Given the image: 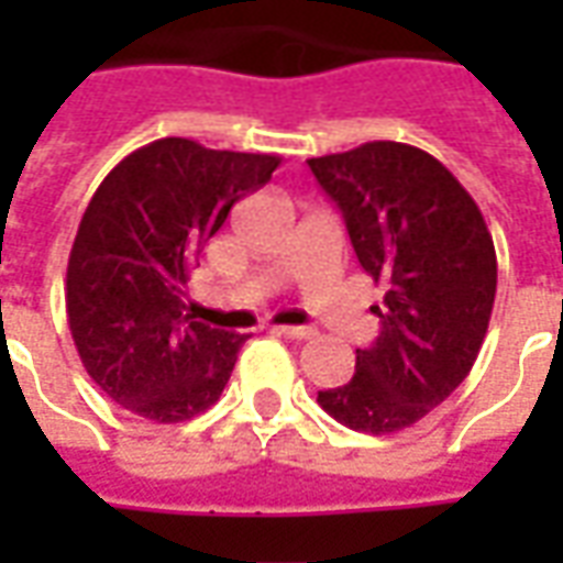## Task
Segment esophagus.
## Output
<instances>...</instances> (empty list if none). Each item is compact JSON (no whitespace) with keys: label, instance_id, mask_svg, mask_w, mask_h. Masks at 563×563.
<instances>
[{"label":"esophagus","instance_id":"esophagus-1","mask_svg":"<svg viewBox=\"0 0 563 563\" xmlns=\"http://www.w3.org/2000/svg\"><path fill=\"white\" fill-rule=\"evenodd\" d=\"M274 331L283 334V338H292V341H307V338H313V334H317L310 325H277Z\"/></svg>","mask_w":563,"mask_h":563}]
</instances>
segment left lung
Here are the masks:
<instances>
[{"mask_svg":"<svg viewBox=\"0 0 563 563\" xmlns=\"http://www.w3.org/2000/svg\"><path fill=\"white\" fill-rule=\"evenodd\" d=\"M307 165L341 208L362 268L386 286L379 338L355 350L353 379L317 401L353 431L395 434L471 374L495 307V241L471 192L424 150L367 141Z\"/></svg>","mask_w":563,"mask_h":563,"instance_id":"left-lung-1","label":"left lung"}]
</instances>
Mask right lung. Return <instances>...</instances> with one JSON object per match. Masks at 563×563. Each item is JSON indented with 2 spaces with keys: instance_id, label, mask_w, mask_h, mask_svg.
Segmentation results:
<instances>
[{
  "instance_id": "add662e5",
  "label": "right lung",
  "mask_w": 563,
  "mask_h": 563,
  "mask_svg": "<svg viewBox=\"0 0 563 563\" xmlns=\"http://www.w3.org/2000/svg\"><path fill=\"white\" fill-rule=\"evenodd\" d=\"M280 162L159 139L99 184L68 253L66 313L87 374L123 410L168 424L217 404L246 334L186 317V277L234 201Z\"/></svg>"
}]
</instances>
